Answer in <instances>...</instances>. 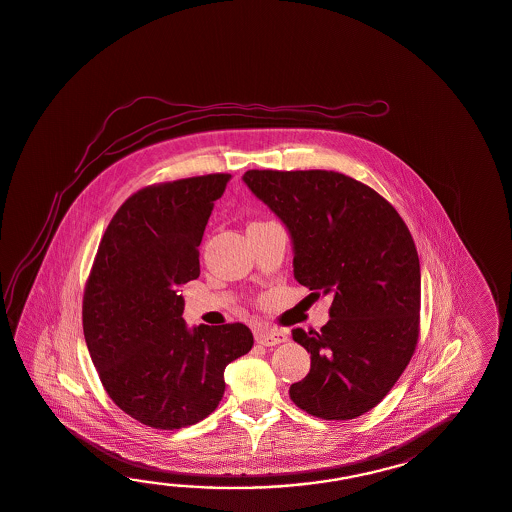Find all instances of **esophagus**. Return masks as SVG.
<instances>
[{"label":"esophagus","instance_id":"1","mask_svg":"<svg viewBox=\"0 0 512 512\" xmlns=\"http://www.w3.org/2000/svg\"><path fill=\"white\" fill-rule=\"evenodd\" d=\"M256 341L263 346L280 345V343H286L287 333L282 330H274V328H260L256 332Z\"/></svg>","mask_w":512,"mask_h":512}]
</instances>
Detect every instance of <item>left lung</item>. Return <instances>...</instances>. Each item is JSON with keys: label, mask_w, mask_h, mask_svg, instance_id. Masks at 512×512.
Wrapping results in <instances>:
<instances>
[{"label": "left lung", "mask_w": 512, "mask_h": 512, "mask_svg": "<svg viewBox=\"0 0 512 512\" xmlns=\"http://www.w3.org/2000/svg\"><path fill=\"white\" fill-rule=\"evenodd\" d=\"M243 180L289 230L298 284L332 297L321 332L293 330L311 369L291 400L324 420L367 413L418 343L420 262L409 228L378 191L343 173L250 169Z\"/></svg>", "instance_id": "left-lung-1"}]
</instances>
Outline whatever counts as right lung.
<instances>
[{"label":"right lung","instance_id":"right-lung-1","mask_svg":"<svg viewBox=\"0 0 512 512\" xmlns=\"http://www.w3.org/2000/svg\"><path fill=\"white\" fill-rule=\"evenodd\" d=\"M230 175L153 184L119 206L84 287V339L112 402L149 428L197 424L225 394L226 365L249 352L245 324L193 330L179 286L199 278L204 228Z\"/></svg>","mask_w":512,"mask_h":512}]
</instances>
